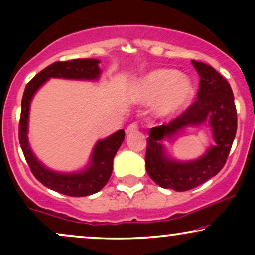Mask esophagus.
<instances>
[{
    "label": "esophagus",
    "instance_id": "34e87169",
    "mask_svg": "<svg viewBox=\"0 0 255 255\" xmlns=\"http://www.w3.org/2000/svg\"><path fill=\"white\" fill-rule=\"evenodd\" d=\"M137 129H139V126H137L136 122H131L130 125H128L126 131H127V134H130V133H134V131H136Z\"/></svg>",
    "mask_w": 255,
    "mask_h": 255
}]
</instances>
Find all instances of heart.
<instances>
[{
	"instance_id": "heart-1",
	"label": "heart",
	"mask_w": 255,
	"mask_h": 255,
	"mask_svg": "<svg viewBox=\"0 0 255 255\" xmlns=\"http://www.w3.org/2000/svg\"><path fill=\"white\" fill-rule=\"evenodd\" d=\"M193 85L188 78L171 69H156L146 74L137 85V97L144 103H153L160 118L174 115L193 97Z\"/></svg>"
}]
</instances>
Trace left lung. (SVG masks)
Instances as JSON below:
<instances>
[{"label": "left lung", "mask_w": 255, "mask_h": 255, "mask_svg": "<svg viewBox=\"0 0 255 255\" xmlns=\"http://www.w3.org/2000/svg\"><path fill=\"white\" fill-rule=\"evenodd\" d=\"M200 77L198 99L166 125L148 131L145 164L148 176L158 186L184 192L200 186L222 170L238 129V113L229 83L209 64L192 61ZM207 122L213 128L216 145L203 157L191 162H178L165 153L161 140L171 138L187 125Z\"/></svg>", "instance_id": "left-lung-1"}]
</instances>
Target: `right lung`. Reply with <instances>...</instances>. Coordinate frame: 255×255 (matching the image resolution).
Returning a JSON list of instances; mask_svg holds the SVG:
<instances>
[{"mask_svg": "<svg viewBox=\"0 0 255 255\" xmlns=\"http://www.w3.org/2000/svg\"><path fill=\"white\" fill-rule=\"evenodd\" d=\"M96 58L55 62L39 72L26 85L21 101V115L19 122V141L24 156L34 177L52 191L68 197H86L101 191L108 183L113 172V160L125 140V130L121 129L107 139L99 140L93 148L90 165L83 171L61 174L45 168L32 152L27 139L30 104L34 93L50 78L77 79V80H97L101 75Z\"/></svg>", "mask_w": 255, "mask_h": 255, "instance_id": "1", "label": "right lung"}]
</instances>
